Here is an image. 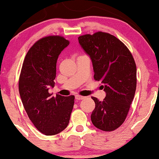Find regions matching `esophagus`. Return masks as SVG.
<instances>
[{
  "instance_id": "1",
  "label": "esophagus",
  "mask_w": 159,
  "mask_h": 159,
  "mask_svg": "<svg viewBox=\"0 0 159 159\" xmlns=\"http://www.w3.org/2000/svg\"><path fill=\"white\" fill-rule=\"evenodd\" d=\"M75 98L77 100H82L84 98V96H82V95H75Z\"/></svg>"
}]
</instances>
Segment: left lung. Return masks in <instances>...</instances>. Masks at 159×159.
I'll use <instances>...</instances> for the list:
<instances>
[{
    "mask_svg": "<svg viewBox=\"0 0 159 159\" xmlns=\"http://www.w3.org/2000/svg\"><path fill=\"white\" fill-rule=\"evenodd\" d=\"M92 60L94 80L100 81L106 93L103 101L92 97L95 108L91 121L95 127L111 132L125 121L137 85V69L127 47L116 37L103 32L78 38Z\"/></svg>",
    "mask_w": 159,
    "mask_h": 159,
    "instance_id": "8db88e82",
    "label": "left lung"
}]
</instances>
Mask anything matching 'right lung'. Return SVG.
<instances>
[{
  "instance_id": "right-lung-1",
  "label": "right lung",
  "mask_w": 159,
  "mask_h": 159,
  "mask_svg": "<svg viewBox=\"0 0 159 159\" xmlns=\"http://www.w3.org/2000/svg\"><path fill=\"white\" fill-rule=\"evenodd\" d=\"M69 44L64 37L51 35L37 41L24 60L19 80V91L24 108L32 124L45 135H54L69 125L75 96L48 93L54 87L56 62Z\"/></svg>"
}]
</instances>
